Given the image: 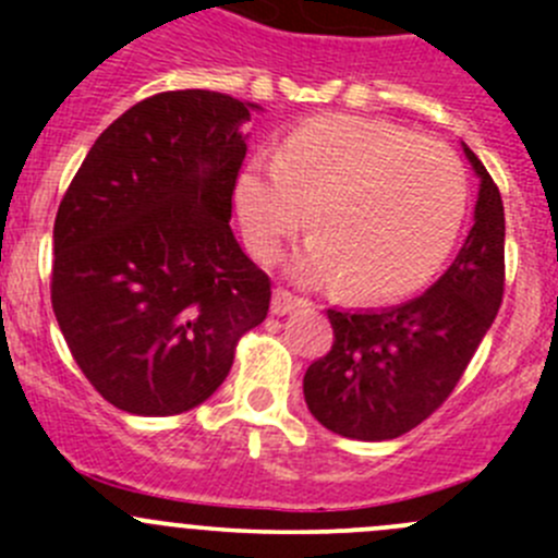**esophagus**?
<instances>
[{"mask_svg": "<svg viewBox=\"0 0 558 558\" xmlns=\"http://www.w3.org/2000/svg\"><path fill=\"white\" fill-rule=\"evenodd\" d=\"M300 305H305V300L294 296L291 291L278 289L272 294V315H289L294 307H300Z\"/></svg>", "mask_w": 558, "mask_h": 558, "instance_id": "obj_1", "label": "esophagus"}]
</instances>
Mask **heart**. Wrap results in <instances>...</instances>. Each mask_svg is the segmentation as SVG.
Wrapping results in <instances>:
<instances>
[{
    "instance_id": "b5f03b06",
    "label": "heart",
    "mask_w": 558,
    "mask_h": 558,
    "mask_svg": "<svg viewBox=\"0 0 558 558\" xmlns=\"http://www.w3.org/2000/svg\"><path fill=\"white\" fill-rule=\"evenodd\" d=\"M251 251L275 258L307 221L294 262L305 283L345 280L362 300H397L446 264L466 210V178L446 145L378 118H313L251 161L234 185Z\"/></svg>"
}]
</instances>
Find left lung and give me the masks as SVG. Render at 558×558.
I'll list each match as a JSON object with an SVG mask.
<instances>
[{
	"label": "left lung",
	"mask_w": 558,
	"mask_h": 558,
	"mask_svg": "<svg viewBox=\"0 0 558 558\" xmlns=\"http://www.w3.org/2000/svg\"><path fill=\"white\" fill-rule=\"evenodd\" d=\"M481 178L475 223L453 264L415 300L380 311H326L335 345L305 373L318 424L351 440H393L429 418L459 384L505 294V207L497 183L464 145Z\"/></svg>",
	"instance_id": "obj_1"
}]
</instances>
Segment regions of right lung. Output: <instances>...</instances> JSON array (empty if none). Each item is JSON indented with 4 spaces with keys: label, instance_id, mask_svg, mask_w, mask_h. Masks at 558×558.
<instances>
[{
    "label": "right lung",
    "instance_id": "obj_1",
    "mask_svg": "<svg viewBox=\"0 0 558 558\" xmlns=\"http://www.w3.org/2000/svg\"><path fill=\"white\" fill-rule=\"evenodd\" d=\"M253 110L202 88L143 99L99 134L61 199L50 302L77 367L118 410L202 404L267 318L269 278L229 227Z\"/></svg>",
    "mask_w": 558,
    "mask_h": 558
}]
</instances>
